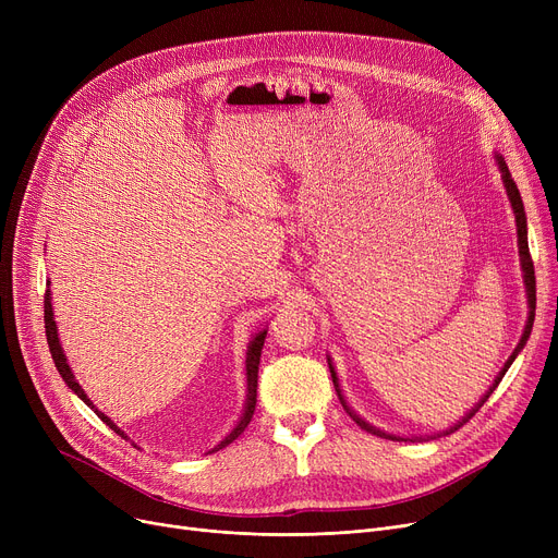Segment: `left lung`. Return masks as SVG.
Wrapping results in <instances>:
<instances>
[{"mask_svg": "<svg viewBox=\"0 0 558 558\" xmlns=\"http://www.w3.org/2000/svg\"><path fill=\"white\" fill-rule=\"evenodd\" d=\"M495 162H497V169H500V173H502V183H505V190H507V196H509V203H511V208H513V215H515V230H518V253H520V267H522V280H524V291H526V305H530V316H526V324H524V330H522V337H520V341H518V345H515V350L511 353V357L505 362V366H502V371L497 373V377L493 379V385L488 387V391L480 398V402L471 409V412H468L465 416H461L450 429H444L441 434H434V436H427V438H436V436H446V434H452L454 429H459L463 423H468L471 421L477 412H480V407L488 400V396L497 389V385L502 383V377H505V373L509 371V366L513 364V360L520 355V350L524 348V343H526V339H530V335H532V328H534V316H536V276H534V262H532V255H530V244H526V215H524V205H522V198H520V192H518V187H515V183H513V179H511V171H509V167H507V162H505V158L500 156V154H495ZM328 366H330V373H332V383H335V389H337V396H339V400H341V404H343V409L345 412L350 414V418H353L362 429H366V432H371V434H375V436H383V438H391V441H423V436L418 438H404V436H396V434H389V432H385V429H379V427H375V425H371V423H366L357 412H353V407H350L348 402H345V398H343V391H341V387H339V377H337V371H335V364H332V360L328 357Z\"/></svg>", "mask_w": 558, "mask_h": 558, "instance_id": "obj_1", "label": "left lung"}]
</instances>
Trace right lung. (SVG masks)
I'll return each mask as SVG.
<instances>
[{"label":"right lung","mask_w":558,"mask_h":558,"mask_svg":"<svg viewBox=\"0 0 558 558\" xmlns=\"http://www.w3.org/2000/svg\"><path fill=\"white\" fill-rule=\"evenodd\" d=\"M45 332H47V343H49V353H51V360H53V364H56V368H58V373H61V377L65 379V385L87 404L93 409V412L110 427V429H114L117 434H120L122 438H129L120 427H117L104 412H99V409L95 407V402L87 398V393L81 389V385L76 383V377H74V373H72V368H70V364H68V357H65V353H63V345H61V339H58V328H56V320H53V307H51V291L47 289V294H45ZM264 339H267V328H262L253 339H251V343H248V350H246V402H244V412H242V416H240V421H238V425H234L221 441L210 450V452H217V450H221V448H226V446H230L234 438H238L246 427H248V423H251V418H253V412H255V402H257V366H259V355H262V345H264ZM135 446V444H133Z\"/></svg>","instance_id":"right-lung-1"}]
</instances>
